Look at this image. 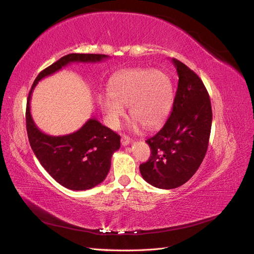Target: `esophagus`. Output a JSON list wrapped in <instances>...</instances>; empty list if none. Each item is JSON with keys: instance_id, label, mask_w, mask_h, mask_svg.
Instances as JSON below:
<instances>
[{"instance_id": "1", "label": "esophagus", "mask_w": 254, "mask_h": 254, "mask_svg": "<svg viewBox=\"0 0 254 254\" xmlns=\"http://www.w3.org/2000/svg\"><path fill=\"white\" fill-rule=\"evenodd\" d=\"M121 143H122L123 146H127L130 143V137L126 134H123L122 139H121Z\"/></svg>"}]
</instances>
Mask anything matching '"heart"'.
Wrapping results in <instances>:
<instances>
[{
  "instance_id": "b5f03b06",
  "label": "heart",
  "mask_w": 254,
  "mask_h": 254,
  "mask_svg": "<svg viewBox=\"0 0 254 254\" xmlns=\"http://www.w3.org/2000/svg\"><path fill=\"white\" fill-rule=\"evenodd\" d=\"M173 96L172 81L159 70L131 68L123 71L112 79L110 95L102 97L101 106L112 128H118L128 107L133 125L140 123L153 128L162 123L170 110Z\"/></svg>"
}]
</instances>
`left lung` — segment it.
<instances>
[{
  "instance_id": "1",
  "label": "left lung",
  "mask_w": 254,
  "mask_h": 254,
  "mask_svg": "<svg viewBox=\"0 0 254 254\" xmlns=\"http://www.w3.org/2000/svg\"><path fill=\"white\" fill-rule=\"evenodd\" d=\"M179 76L173 109L164 126L146 141L151 156L140 165L143 179L171 190L189 181L200 166L209 145L212 107L202 80L173 58Z\"/></svg>"
}]
</instances>
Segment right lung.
Here are the masks:
<instances>
[{
    "instance_id": "add662e5",
    "label": "right lung",
    "mask_w": 254,
    "mask_h": 254,
    "mask_svg": "<svg viewBox=\"0 0 254 254\" xmlns=\"http://www.w3.org/2000/svg\"><path fill=\"white\" fill-rule=\"evenodd\" d=\"M103 54H68L44 68L35 79L26 104L28 141L37 159L54 179L73 190H84L103 182L111 166V157L121 146V136L97 120L90 119L76 132L53 136L36 126L30 114V98L38 81L71 63H101Z\"/></svg>"
}]
</instances>
